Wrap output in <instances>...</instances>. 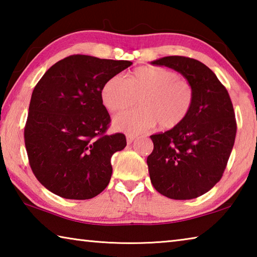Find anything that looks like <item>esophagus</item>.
Instances as JSON below:
<instances>
[{"label": "esophagus", "instance_id": "1", "mask_svg": "<svg viewBox=\"0 0 257 257\" xmlns=\"http://www.w3.org/2000/svg\"><path fill=\"white\" fill-rule=\"evenodd\" d=\"M135 138H136V135H134V134H127V143H128V144H132Z\"/></svg>", "mask_w": 257, "mask_h": 257}]
</instances>
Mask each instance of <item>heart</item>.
<instances>
[{"label": "heart", "instance_id": "heart-1", "mask_svg": "<svg viewBox=\"0 0 257 257\" xmlns=\"http://www.w3.org/2000/svg\"><path fill=\"white\" fill-rule=\"evenodd\" d=\"M102 102L108 111L121 112L138 102L142 107L124 112L114 125L128 133H141L159 122L165 129L179 125L190 113L194 88L176 71L162 67H139L129 78L111 77L102 88Z\"/></svg>", "mask_w": 257, "mask_h": 257}]
</instances>
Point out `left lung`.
<instances>
[{
	"label": "left lung",
	"mask_w": 257,
	"mask_h": 257,
	"mask_svg": "<svg viewBox=\"0 0 257 257\" xmlns=\"http://www.w3.org/2000/svg\"><path fill=\"white\" fill-rule=\"evenodd\" d=\"M152 64L180 72L195 94L190 113L179 125L151 136L152 185L169 198H196L220 181L227 167L237 133L232 102L215 73L197 60L172 55Z\"/></svg>",
	"instance_id": "8db88e82"
}]
</instances>
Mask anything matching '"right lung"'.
Here are the masks:
<instances>
[{
  "label": "right lung",
  "instance_id": "1",
  "mask_svg": "<svg viewBox=\"0 0 257 257\" xmlns=\"http://www.w3.org/2000/svg\"><path fill=\"white\" fill-rule=\"evenodd\" d=\"M133 64L75 54L52 66L35 86L25 125L29 165L37 180L68 199H89L106 188L111 158L127 145L106 135L111 118L103 85Z\"/></svg>",
  "mask_w": 257,
  "mask_h": 257
}]
</instances>
